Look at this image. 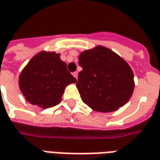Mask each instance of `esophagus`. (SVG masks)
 I'll return each instance as SVG.
<instances>
[{"mask_svg":"<svg viewBox=\"0 0 160 160\" xmlns=\"http://www.w3.org/2000/svg\"><path fill=\"white\" fill-rule=\"evenodd\" d=\"M72 75H73V77H75V78H78V72H72Z\"/></svg>","mask_w":160,"mask_h":160,"instance_id":"esophagus-1","label":"esophagus"}]
</instances>
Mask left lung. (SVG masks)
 <instances>
[{
	"instance_id": "8db88e82",
	"label": "left lung",
	"mask_w": 160,
	"mask_h": 160,
	"mask_svg": "<svg viewBox=\"0 0 160 160\" xmlns=\"http://www.w3.org/2000/svg\"><path fill=\"white\" fill-rule=\"evenodd\" d=\"M77 88L85 104L102 112L116 111L130 99L134 89L133 72L112 50L98 46L79 56Z\"/></svg>"
}]
</instances>
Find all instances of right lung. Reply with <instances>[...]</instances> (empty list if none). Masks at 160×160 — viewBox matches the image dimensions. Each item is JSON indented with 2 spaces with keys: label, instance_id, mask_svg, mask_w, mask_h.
Segmentation results:
<instances>
[{
  "label": "right lung",
  "instance_id": "obj_1",
  "mask_svg": "<svg viewBox=\"0 0 160 160\" xmlns=\"http://www.w3.org/2000/svg\"><path fill=\"white\" fill-rule=\"evenodd\" d=\"M76 81L59 53L41 52L23 69L19 85L29 103L48 108L60 103L65 88Z\"/></svg>",
  "mask_w": 160,
  "mask_h": 160
}]
</instances>
